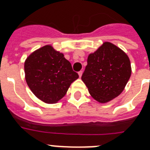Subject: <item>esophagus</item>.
<instances>
[{
  "label": "esophagus",
  "instance_id": "obj_1",
  "mask_svg": "<svg viewBox=\"0 0 150 150\" xmlns=\"http://www.w3.org/2000/svg\"><path fill=\"white\" fill-rule=\"evenodd\" d=\"M78 74H79V77H81V76H82V74H83V71H79V72H78Z\"/></svg>",
  "mask_w": 150,
  "mask_h": 150
}]
</instances>
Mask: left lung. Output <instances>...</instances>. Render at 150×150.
I'll use <instances>...</instances> for the list:
<instances>
[{"label":"left lung","instance_id":"left-lung-1","mask_svg":"<svg viewBox=\"0 0 150 150\" xmlns=\"http://www.w3.org/2000/svg\"><path fill=\"white\" fill-rule=\"evenodd\" d=\"M131 74L128 55L114 44L105 42L88 55L82 80L95 100L107 103L122 93Z\"/></svg>","mask_w":150,"mask_h":150}]
</instances>
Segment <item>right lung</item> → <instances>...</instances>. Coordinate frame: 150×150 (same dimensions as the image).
<instances>
[{
	"mask_svg": "<svg viewBox=\"0 0 150 150\" xmlns=\"http://www.w3.org/2000/svg\"><path fill=\"white\" fill-rule=\"evenodd\" d=\"M25 74L31 91L47 104H55L62 99L71 83L79 77L70 62L50 45L38 49L28 57Z\"/></svg>",
	"mask_w": 150,
	"mask_h": 150,
	"instance_id": "add662e5",
	"label": "right lung"
}]
</instances>
